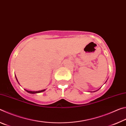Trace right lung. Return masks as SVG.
I'll return each instance as SVG.
<instances>
[{
  "instance_id": "1",
  "label": "right lung",
  "mask_w": 126,
  "mask_h": 126,
  "mask_svg": "<svg viewBox=\"0 0 126 126\" xmlns=\"http://www.w3.org/2000/svg\"><path fill=\"white\" fill-rule=\"evenodd\" d=\"M16 79L17 80V82H18V83L19 84V83L18 82V79H17V78L16 77ZM25 91H27V92H28L29 93H31V94H35V93H40V92H44L46 91V89H43V90H41V91H28L27 90V89H25Z\"/></svg>"
}]
</instances>
